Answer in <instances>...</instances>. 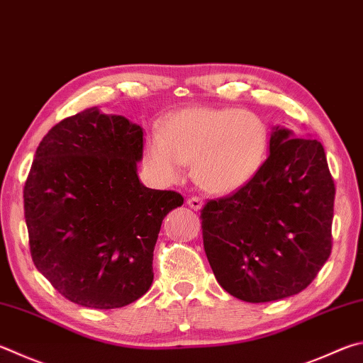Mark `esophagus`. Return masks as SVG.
<instances>
[{
  "mask_svg": "<svg viewBox=\"0 0 363 363\" xmlns=\"http://www.w3.org/2000/svg\"><path fill=\"white\" fill-rule=\"evenodd\" d=\"M187 204L190 208H192L194 211H200L203 208V200L199 199V196H192V199L187 200Z\"/></svg>",
  "mask_w": 363,
  "mask_h": 363,
  "instance_id": "esophagus-1",
  "label": "esophagus"
}]
</instances>
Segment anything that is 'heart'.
<instances>
[{
	"label": "heart",
	"instance_id": "obj_1",
	"mask_svg": "<svg viewBox=\"0 0 363 363\" xmlns=\"http://www.w3.org/2000/svg\"><path fill=\"white\" fill-rule=\"evenodd\" d=\"M268 130L259 117L240 109L186 108L164 118L160 135L144 143L149 176L171 186L182 179L184 164L204 192L228 195L259 173L268 152Z\"/></svg>",
	"mask_w": 363,
	"mask_h": 363
}]
</instances>
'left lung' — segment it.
Here are the masks:
<instances>
[{
  "mask_svg": "<svg viewBox=\"0 0 363 363\" xmlns=\"http://www.w3.org/2000/svg\"><path fill=\"white\" fill-rule=\"evenodd\" d=\"M294 136L274 127L254 179L201 209L209 265L217 282L242 301L301 292L332 252L335 184L324 147Z\"/></svg>",
  "mask_w": 363,
  "mask_h": 363,
  "instance_id": "1",
  "label": "left lung"
}]
</instances>
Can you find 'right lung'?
Listing matches in <instances>:
<instances>
[{
  "mask_svg": "<svg viewBox=\"0 0 363 363\" xmlns=\"http://www.w3.org/2000/svg\"><path fill=\"white\" fill-rule=\"evenodd\" d=\"M143 128L98 108L63 118L36 149L23 189L30 252L72 303L113 309L154 281L162 222L184 199L138 177Z\"/></svg>",
  "mask_w": 363,
  "mask_h": 363,
  "instance_id": "right-lung-1",
  "label": "right lung"
}]
</instances>
